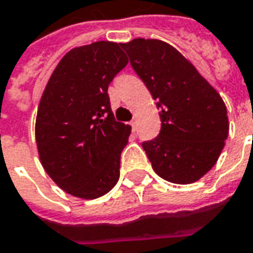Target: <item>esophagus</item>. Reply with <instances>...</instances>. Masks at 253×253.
<instances>
[{
	"label": "esophagus",
	"mask_w": 253,
	"mask_h": 253,
	"mask_svg": "<svg viewBox=\"0 0 253 253\" xmlns=\"http://www.w3.org/2000/svg\"><path fill=\"white\" fill-rule=\"evenodd\" d=\"M130 125H132V130H133V132H136V125H137V120H136V119H133V120L130 121Z\"/></svg>",
	"instance_id": "esophagus-1"
}]
</instances>
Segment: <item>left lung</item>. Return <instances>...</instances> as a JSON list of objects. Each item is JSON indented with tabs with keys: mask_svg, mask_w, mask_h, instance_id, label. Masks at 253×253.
I'll list each match as a JSON object with an SVG mask.
<instances>
[{
	"mask_svg": "<svg viewBox=\"0 0 253 253\" xmlns=\"http://www.w3.org/2000/svg\"><path fill=\"white\" fill-rule=\"evenodd\" d=\"M121 47L161 111L160 134L142 142L153 170L173 183L198 181L216 164L228 137L224 101L169 43L136 38Z\"/></svg>",
	"mask_w": 253,
	"mask_h": 253,
	"instance_id": "left-lung-1",
	"label": "left lung"
}]
</instances>
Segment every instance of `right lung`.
<instances>
[{
  "label": "right lung",
  "mask_w": 253,
  "mask_h": 253,
  "mask_svg": "<svg viewBox=\"0 0 253 253\" xmlns=\"http://www.w3.org/2000/svg\"><path fill=\"white\" fill-rule=\"evenodd\" d=\"M126 64L120 43L76 47L62 58L43 91L35 121L39 160L74 197H103L119 181L130 126L115 120L108 85Z\"/></svg>",
  "instance_id": "right-lung-1"
}]
</instances>
